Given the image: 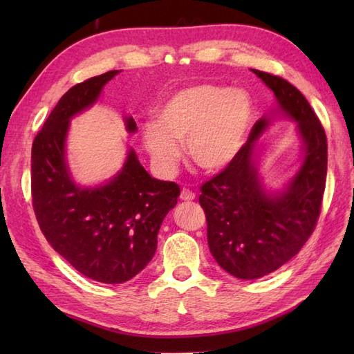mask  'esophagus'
<instances>
[{"instance_id":"esophagus-1","label":"esophagus","mask_w":354,"mask_h":354,"mask_svg":"<svg viewBox=\"0 0 354 354\" xmlns=\"http://www.w3.org/2000/svg\"><path fill=\"white\" fill-rule=\"evenodd\" d=\"M194 196H196V194H194L192 190L183 189V192H181V199H183V201H193Z\"/></svg>"}]
</instances>
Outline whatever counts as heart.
<instances>
[{
    "mask_svg": "<svg viewBox=\"0 0 354 354\" xmlns=\"http://www.w3.org/2000/svg\"><path fill=\"white\" fill-rule=\"evenodd\" d=\"M252 102L242 89L198 85L171 95L142 126V145L155 165L171 175L181 160L178 141L202 170L227 167L242 150L252 123Z\"/></svg>",
    "mask_w": 354,
    "mask_h": 354,
    "instance_id": "1",
    "label": "heart"
}]
</instances>
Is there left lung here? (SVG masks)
Wrapping results in <instances>:
<instances>
[{"mask_svg":"<svg viewBox=\"0 0 354 354\" xmlns=\"http://www.w3.org/2000/svg\"><path fill=\"white\" fill-rule=\"evenodd\" d=\"M252 73L272 89L284 114L298 122L304 161L288 189L269 196L252 161L255 141L268 124L261 118L234 161L202 184L199 204L209 251L221 268L242 280L274 272L299 252L317 227L327 178V137L309 102L283 77Z\"/></svg>","mask_w":354,"mask_h":354,"instance_id":"1","label":"left lung"}]
</instances>
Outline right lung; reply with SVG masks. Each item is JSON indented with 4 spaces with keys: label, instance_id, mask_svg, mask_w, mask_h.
<instances>
[{
    "label": "right lung",
    "instance_id": "right-lung-1",
    "mask_svg": "<svg viewBox=\"0 0 354 354\" xmlns=\"http://www.w3.org/2000/svg\"><path fill=\"white\" fill-rule=\"evenodd\" d=\"M118 71L74 85L57 102L32 146V199L37 223L53 250L91 280L120 284L147 266L179 185L149 175L133 150L108 184L82 189L65 161L70 118L91 106ZM126 129L137 131L132 117Z\"/></svg>",
    "mask_w": 354,
    "mask_h": 354
}]
</instances>
